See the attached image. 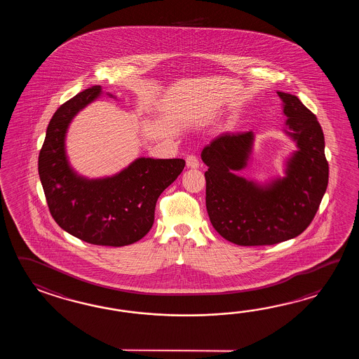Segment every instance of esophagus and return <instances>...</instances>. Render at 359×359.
Returning a JSON list of instances; mask_svg holds the SVG:
<instances>
[{"label":"esophagus","instance_id":"1","mask_svg":"<svg viewBox=\"0 0 359 359\" xmlns=\"http://www.w3.org/2000/svg\"><path fill=\"white\" fill-rule=\"evenodd\" d=\"M186 165H187L189 168L196 169L198 168L200 163H198V159L195 155H189V156L186 158Z\"/></svg>","mask_w":359,"mask_h":359}]
</instances>
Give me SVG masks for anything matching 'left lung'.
Returning a JSON list of instances; mask_svg holds the SVG:
<instances>
[{"instance_id":"obj_1","label":"left lung","mask_w":359,"mask_h":359,"mask_svg":"<svg viewBox=\"0 0 359 359\" xmlns=\"http://www.w3.org/2000/svg\"><path fill=\"white\" fill-rule=\"evenodd\" d=\"M277 95L287 118L283 132L297 146L285 159V176L262 183L237 175L252 161V130L223 133L201 151L208 165L205 200L210 222L222 237L241 246L278 244L299 236L311 224L327 189L320 123L297 96Z\"/></svg>"}]
</instances>
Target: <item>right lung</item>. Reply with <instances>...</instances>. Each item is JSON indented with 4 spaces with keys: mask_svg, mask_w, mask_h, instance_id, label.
<instances>
[{
    "mask_svg": "<svg viewBox=\"0 0 359 359\" xmlns=\"http://www.w3.org/2000/svg\"><path fill=\"white\" fill-rule=\"evenodd\" d=\"M101 95V86H92L56 110L39 153V180L61 229L88 244L124 246L153 227L156 200L181 175L184 161L142 156L113 176H81L69 163L67 133L74 116Z\"/></svg>",
    "mask_w": 359,
    "mask_h": 359,
    "instance_id": "add662e5",
    "label": "right lung"
}]
</instances>
